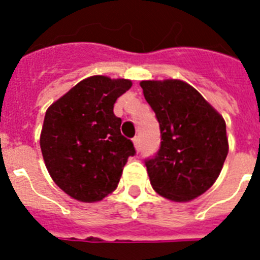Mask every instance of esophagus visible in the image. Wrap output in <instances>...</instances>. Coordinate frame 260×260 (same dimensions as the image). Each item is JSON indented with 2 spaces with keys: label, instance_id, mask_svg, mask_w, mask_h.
<instances>
[{
  "label": "esophagus",
  "instance_id": "esophagus-1",
  "mask_svg": "<svg viewBox=\"0 0 260 260\" xmlns=\"http://www.w3.org/2000/svg\"><path fill=\"white\" fill-rule=\"evenodd\" d=\"M134 146L135 148H136V151L140 150V138H139V136L134 138Z\"/></svg>",
  "mask_w": 260,
  "mask_h": 260
}]
</instances>
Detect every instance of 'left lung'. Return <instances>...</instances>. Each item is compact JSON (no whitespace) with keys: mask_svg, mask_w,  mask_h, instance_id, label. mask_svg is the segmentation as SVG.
Returning <instances> with one entry per match:
<instances>
[{"mask_svg":"<svg viewBox=\"0 0 260 260\" xmlns=\"http://www.w3.org/2000/svg\"><path fill=\"white\" fill-rule=\"evenodd\" d=\"M140 86L160 126V148L146 159L154 190L187 202L213 185L228 155L225 121L189 83L142 81Z\"/></svg>","mask_w":260,"mask_h":260,"instance_id":"8db88e82","label":"left lung"}]
</instances>
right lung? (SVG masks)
Segmentation results:
<instances>
[{
  "instance_id": "1",
  "label": "right lung",
  "mask_w": 260,
  "mask_h": 260,
  "mask_svg": "<svg viewBox=\"0 0 260 260\" xmlns=\"http://www.w3.org/2000/svg\"><path fill=\"white\" fill-rule=\"evenodd\" d=\"M132 82L94 75L47 109L40 148L54 182L70 197L97 202L114 191L134 143L120 132L114 102Z\"/></svg>"
}]
</instances>
